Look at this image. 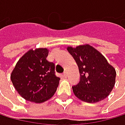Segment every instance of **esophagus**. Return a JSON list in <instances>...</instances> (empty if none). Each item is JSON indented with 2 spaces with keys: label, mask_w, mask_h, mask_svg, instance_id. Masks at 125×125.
Listing matches in <instances>:
<instances>
[{
  "label": "esophagus",
  "mask_w": 125,
  "mask_h": 125,
  "mask_svg": "<svg viewBox=\"0 0 125 125\" xmlns=\"http://www.w3.org/2000/svg\"><path fill=\"white\" fill-rule=\"evenodd\" d=\"M63 76H64V77H67V71H64V72Z\"/></svg>",
  "instance_id": "esophagus-1"
}]
</instances>
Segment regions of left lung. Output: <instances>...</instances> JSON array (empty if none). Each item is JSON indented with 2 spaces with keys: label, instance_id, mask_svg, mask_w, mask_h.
Here are the masks:
<instances>
[{
  "label": "left lung",
  "instance_id": "obj_1",
  "mask_svg": "<svg viewBox=\"0 0 125 125\" xmlns=\"http://www.w3.org/2000/svg\"><path fill=\"white\" fill-rule=\"evenodd\" d=\"M79 67V83L73 85L74 94L87 103H97L105 99L115 85V70L104 56L89 45L68 47Z\"/></svg>",
  "mask_w": 125,
  "mask_h": 125
}]
</instances>
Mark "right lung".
Listing matches in <instances>:
<instances>
[{
  "instance_id": "obj_1",
  "label": "right lung",
  "mask_w": 125,
  "mask_h": 125,
  "mask_svg": "<svg viewBox=\"0 0 125 125\" xmlns=\"http://www.w3.org/2000/svg\"><path fill=\"white\" fill-rule=\"evenodd\" d=\"M47 49L30 50L17 62L11 81L18 93L35 103L46 101L54 95L60 78L55 75V64L46 60Z\"/></svg>"
}]
</instances>
